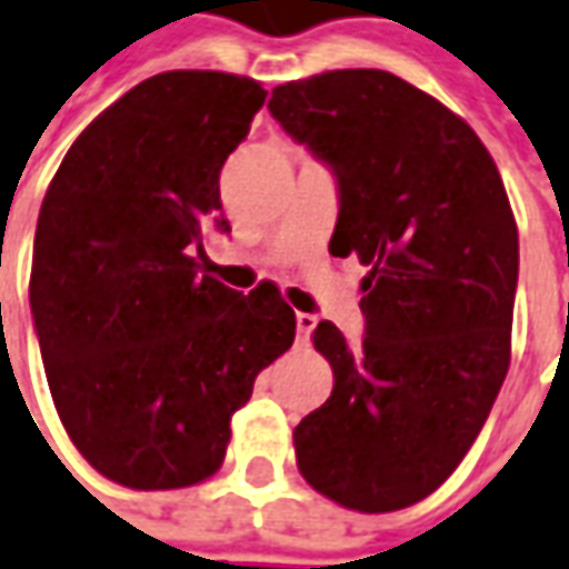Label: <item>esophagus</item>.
I'll return each instance as SVG.
<instances>
[{"label":"esophagus","mask_w":569,"mask_h":569,"mask_svg":"<svg viewBox=\"0 0 569 569\" xmlns=\"http://www.w3.org/2000/svg\"><path fill=\"white\" fill-rule=\"evenodd\" d=\"M317 327V317L315 315H305V311H299L296 315V330H299V339L305 342L308 336H311V330Z\"/></svg>","instance_id":"34e87169"}]
</instances>
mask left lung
Returning a JSON list of instances; mask_svg holds the SVG:
<instances>
[{"instance_id":"1","label":"left lung","mask_w":569,"mask_h":569,"mask_svg":"<svg viewBox=\"0 0 569 569\" xmlns=\"http://www.w3.org/2000/svg\"><path fill=\"white\" fill-rule=\"evenodd\" d=\"M268 108L333 168L330 254L367 268L361 346L330 320L311 336L333 392L292 432L296 461L342 508L401 511L455 473L511 365V202L470 123L396 73H315Z\"/></svg>"}]
</instances>
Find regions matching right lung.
Listing matches in <instances>:
<instances>
[{"label": "right lung", "instance_id": "obj_1", "mask_svg": "<svg viewBox=\"0 0 569 569\" xmlns=\"http://www.w3.org/2000/svg\"><path fill=\"white\" fill-rule=\"evenodd\" d=\"M268 92L252 77L164 71L73 139L42 199L30 311L56 411L102 477L161 492L208 479L254 377L296 339L273 283L202 273L230 233L220 168Z\"/></svg>", "mask_w": 569, "mask_h": 569}]
</instances>
